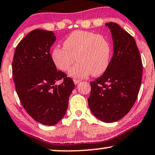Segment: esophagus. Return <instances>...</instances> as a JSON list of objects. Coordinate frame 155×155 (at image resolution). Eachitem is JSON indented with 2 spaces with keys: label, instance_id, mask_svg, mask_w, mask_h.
I'll return each instance as SVG.
<instances>
[{
  "label": "esophagus",
  "instance_id": "obj_1",
  "mask_svg": "<svg viewBox=\"0 0 155 155\" xmlns=\"http://www.w3.org/2000/svg\"><path fill=\"white\" fill-rule=\"evenodd\" d=\"M80 80L79 79H74V82L75 84H79L80 82Z\"/></svg>",
  "mask_w": 155,
  "mask_h": 155
}]
</instances>
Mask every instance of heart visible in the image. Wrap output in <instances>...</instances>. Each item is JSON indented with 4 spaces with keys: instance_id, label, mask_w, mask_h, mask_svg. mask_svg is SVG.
<instances>
[{
    "instance_id": "1",
    "label": "heart",
    "mask_w": 155,
    "mask_h": 155,
    "mask_svg": "<svg viewBox=\"0 0 155 155\" xmlns=\"http://www.w3.org/2000/svg\"><path fill=\"white\" fill-rule=\"evenodd\" d=\"M63 46H55L52 51L53 63L60 70L67 71L76 61L78 62L69 71L72 77L101 75L110 62L112 48L106 37L94 32L73 31L63 41Z\"/></svg>"
}]
</instances>
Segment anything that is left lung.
<instances>
[{"label":"left lung","instance_id":"left-lung-1","mask_svg":"<svg viewBox=\"0 0 155 155\" xmlns=\"http://www.w3.org/2000/svg\"><path fill=\"white\" fill-rule=\"evenodd\" d=\"M113 41V55L101 76L91 82L89 107L94 116L113 123L126 115L137 100L143 66L136 41L113 22L106 23Z\"/></svg>","mask_w":155,"mask_h":155}]
</instances>
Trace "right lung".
<instances>
[{
    "instance_id": "1",
    "label": "right lung",
    "mask_w": 155,
    "mask_h": 155,
    "mask_svg": "<svg viewBox=\"0 0 155 155\" xmlns=\"http://www.w3.org/2000/svg\"><path fill=\"white\" fill-rule=\"evenodd\" d=\"M55 40L53 31L34 29L16 46L12 63L15 88L22 106L34 120L47 126L63 118L75 87L53 63L50 49ZM61 79L62 83L57 85Z\"/></svg>"
}]
</instances>
